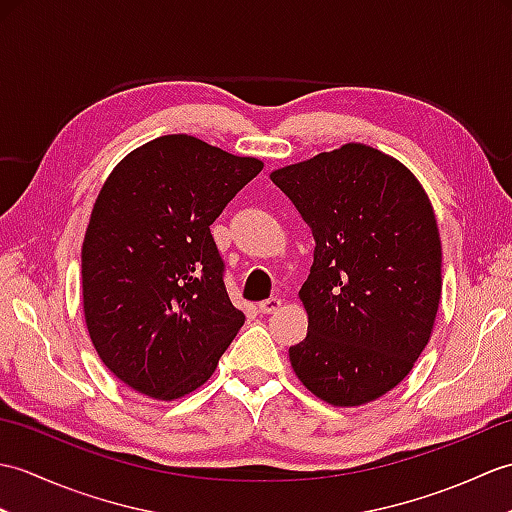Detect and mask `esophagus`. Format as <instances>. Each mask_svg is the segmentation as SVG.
<instances>
[{
	"instance_id": "34e87169",
	"label": "esophagus",
	"mask_w": 512,
	"mask_h": 512,
	"mask_svg": "<svg viewBox=\"0 0 512 512\" xmlns=\"http://www.w3.org/2000/svg\"><path fill=\"white\" fill-rule=\"evenodd\" d=\"M279 306H281V299L270 297V299L259 301V312H262V314H273Z\"/></svg>"
}]
</instances>
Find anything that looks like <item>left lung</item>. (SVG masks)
<instances>
[{
  "mask_svg": "<svg viewBox=\"0 0 512 512\" xmlns=\"http://www.w3.org/2000/svg\"><path fill=\"white\" fill-rule=\"evenodd\" d=\"M314 237L299 299L308 334L290 363L314 396L361 407L405 378L427 347L442 295L436 213L413 173L347 143L270 173Z\"/></svg>",
  "mask_w": 512,
  "mask_h": 512,
  "instance_id": "1",
  "label": "left lung"
}]
</instances>
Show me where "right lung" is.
I'll use <instances>...</instances> for the list:
<instances>
[{
	"label": "right lung",
	"mask_w": 512,
	"mask_h": 512,
	"mask_svg": "<svg viewBox=\"0 0 512 512\" xmlns=\"http://www.w3.org/2000/svg\"><path fill=\"white\" fill-rule=\"evenodd\" d=\"M262 169L169 134L107 176L81 250L83 312L96 354L138 394L176 400L202 387L244 325L209 226Z\"/></svg>",
	"instance_id": "add662e5"
}]
</instances>
